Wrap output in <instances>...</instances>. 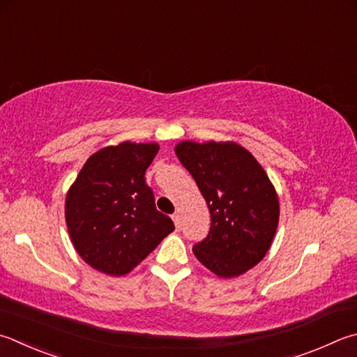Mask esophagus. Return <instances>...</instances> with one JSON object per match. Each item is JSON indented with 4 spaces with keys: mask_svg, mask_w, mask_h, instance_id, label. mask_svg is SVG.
I'll list each match as a JSON object with an SVG mask.
<instances>
[{
    "mask_svg": "<svg viewBox=\"0 0 357 357\" xmlns=\"http://www.w3.org/2000/svg\"><path fill=\"white\" fill-rule=\"evenodd\" d=\"M172 218H173V222H174V226H176V229H179L181 228V215H179V213H174Z\"/></svg>",
    "mask_w": 357,
    "mask_h": 357,
    "instance_id": "1",
    "label": "esophagus"
}]
</instances>
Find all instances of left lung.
<instances>
[{
  "instance_id": "8db88e82",
  "label": "left lung",
  "mask_w": 357,
  "mask_h": 357,
  "mask_svg": "<svg viewBox=\"0 0 357 357\" xmlns=\"http://www.w3.org/2000/svg\"><path fill=\"white\" fill-rule=\"evenodd\" d=\"M174 153L211 212V231L193 255L220 278H236L262 261L280 222V199L268 174L236 142L183 140Z\"/></svg>"
}]
</instances>
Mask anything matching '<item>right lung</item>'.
<instances>
[{"instance_id":"obj_1","label":"right lung","mask_w":357,"mask_h":357,"mask_svg":"<svg viewBox=\"0 0 357 357\" xmlns=\"http://www.w3.org/2000/svg\"><path fill=\"white\" fill-rule=\"evenodd\" d=\"M159 145L121 142L93 153L66 197V222L90 267L111 276L128 275L174 231L156 209L145 172Z\"/></svg>"}]
</instances>
